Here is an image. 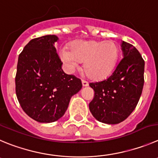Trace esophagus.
Returning a JSON list of instances; mask_svg holds the SVG:
<instances>
[{
  "label": "esophagus",
  "mask_w": 158,
  "mask_h": 158,
  "mask_svg": "<svg viewBox=\"0 0 158 158\" xmlns=\"http://www.w3.org/2000/svg\"><path fill=\"white\" fill-rule=\"evenodd\" d=\"M82 86H84V87H86V86H89V83H88V82H86V81H85V80H82Z\"/></svg>",
  "instance_id": "obj_1"
}]
</instances>
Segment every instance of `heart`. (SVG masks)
<instances>
[{
  "mask_svg": "<svg viewBox=\"0 0 158 158\" xmlns=\"http://www.w3.org/2000/svg\"><path fill=\"white\" fill-rule=\"evenodd\" d=\"M120 55L119 47L114 41L78 40L72 43L70 50L63 48L60 56L70 72L79 63H83L86 76L94 80H102L114 71Z\"/></svg>",
  "mask_w": 158,
  "mask_h": 158,
  "instance_id": "b5f03b06",
  "label": "heart"
}]
</instances>
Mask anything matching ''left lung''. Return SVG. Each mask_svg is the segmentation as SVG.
<instances>
[{
	"label": "left lung",
	"instance_id": "obj_1",
	"mask_svg": "<svg viewBox=\"0 0 158 158\" xmlns=\"http://www.w3.org/2000/svg\"><path fill=\"white\" fill-rule=\"evenodd\" d=\"M123 58L106 79L89 83L95 92L89 103L91 114L99 122L118 124L127 118L136 107L144 83V62L138 50L125 41Z\"/></svg>",
	"mask_w": 158,
	"mask_h": 158
}]
</instances>
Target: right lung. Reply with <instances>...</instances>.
<instances>
[{
  "label": "right lung",
  "mask_w": 158,
  "mask_h": 158,
  "mask_svg": "<svg viewBox=\"0 0 158 158\" xmlns=\"http://www.w3.org/2000/svg\"><path fill=\"white\" fill-rule=\"evenodd\" d=\"M58 40L55 35L31 40L18 60V101L27 115L42 123L61 118L82 86L80 79L63 72L54 47Z\"/></svg>",
  "instance_id": "add662e5"
}]
</instances>
